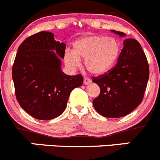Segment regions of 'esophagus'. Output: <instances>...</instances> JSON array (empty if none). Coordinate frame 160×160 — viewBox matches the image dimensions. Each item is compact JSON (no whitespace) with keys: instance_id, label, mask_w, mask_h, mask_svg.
Returning <instances> with one entry per match:
<instances>
[{"instance_id":"esophagus-1","label":"esophagus","mask_w":160,"mask_h":160,"mask_svg":"<svg viewBox=\"0 0 160 160\" xmlns=\"http://www.w3.org/2000/svg\"><path fill=\"white\" fill-rule=\"evenodd\" d=\"M91 82L92 80L90 79L89 78H87V77H85V78H84V84H85V85H88L89 83H91Z\"/></svg>"}]
</instances>
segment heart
Wrapping results in <instances>:
<instances>
[{
  "label": "heart",
  "instance_id": "1",
  "mask_svg": "<svg viewBox=\"0 0 160 160\" xmlns=\"http://www.w3.org/2000/svg\"><path fill=\"white\" fill-rule=\"evenodd\" d=\"M121 50V42L115 38L101 35L85 36L74 42L73 51L66 50L64 62L71 68H78L80 59H85L87 70L100 75L111 68Z\"/></svg>",
  "mask_w": 160,
  "mask_h": 160
}]
</instances>
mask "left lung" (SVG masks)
Segmentation results:
<instances>
[{"instance_id":"left-lung-1","label":"left lung","mask_w":160,"mask_h":160,"mask_svg":"<svg viewBox=\"0 0 160 160\" xmlns=\"http://www.w3.org/2000/svg\"><path fill=\"white\" fill-rule=\"evenodd\" d=\"M120 36L122 32L112 30ZM149 77L146 56L136 39H126L116 65L107 73L93 77L100 88L92 101L95 110L105 118L124 117L142 102Z\"/></svg>"}]
</instances>
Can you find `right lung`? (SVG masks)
<instances>
[{
  "label": "right lung",
  "mask_w": 160,
  "mask_h": 160,
  "mask_svg": "<svg viewBox=\"0 0 160 160\" xmlns=\"http://www.w3.org/2000/svg\"><path fill=\"white\" fill-rule=\"evenodd\" d=\"M53 36L50 32H39L25 39L12 67L18 103L32 117L43 121L59 117L71 92L83 83L82 75H68L61 71L66 45Z\"/></svg>",
  "instance_id": "add662e5"
}]
</instances>
